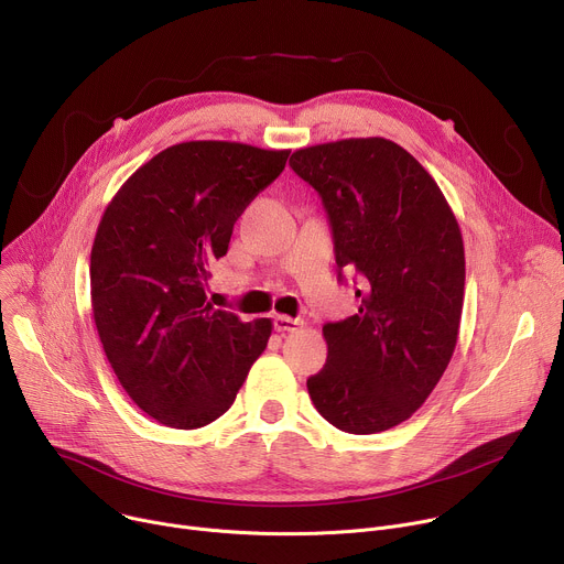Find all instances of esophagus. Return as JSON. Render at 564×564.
<instances>
[{
	"instance_id": "34e87169",
	"label": "esophagus",
	"mask_w": 564,
	"mask_h": 564,
	"mask_svg": "<svg viewBox=\"0 0 564 564\" xmlns=\"http://www.w3.org/2000/svg\"><path fill=\"white\" fill-rule=\"evenodd\" d=\"M301 328V319H292L288 315H276L274 317V330L276 333H294Z\"/></svg>"
}]
</instances>
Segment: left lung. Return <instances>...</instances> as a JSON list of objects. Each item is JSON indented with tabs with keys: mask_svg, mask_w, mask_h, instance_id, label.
Here are the masks:
<instances>
[{
	"mask_svg": "<svg viewBox=\"0 0 564 564\" xmlns=\"http://www.w3.org/2000/svg\"><path fill=\"white\" fill-rule=\"evenodd\" d=\"M290 166L319 193L339 281L341 270L355 272L362 299L357 315L324 326L328 357L308 393L337 430L384 432L416 412L449 365L464 238L432 175L389 139L301 148Z\"/></svg>",
	"mask_w": 564,
	"mask_h": 564,
	"instance_id": "8db88e82",
	"label": "left lung"
}]
</instances>
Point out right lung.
I'll use <instances>...</instances> for the list:
<instances>
[{
    "mask_svg": "<svg viewBox=\"0 0 564 564\" xmlns=\"http://www.w3.org/2000/svg\"><path fill=\"white\" fill-rule=\"evenodd\" d=\"M290 150L186 141L143 164L108 204L89 263L96 330L121 387L162 425L197 430L234 404L272 335L207 301L209 265Z\"/></svg>",
    "mask_w": 564,
    "mask_h": 564,
    "instance_id": "add662e5",
    "label": "right lung"
}]
</instances>
